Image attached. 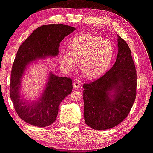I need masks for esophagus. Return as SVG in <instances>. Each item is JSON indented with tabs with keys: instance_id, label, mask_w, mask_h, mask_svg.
I'll list each match as a JSON object with an SVG mask.
<instances>
[{
	"instance_id": "esophagus-1",
	"label": "esophagus",
	"mask_w": 153,
	"mask_h": 153,
	"mask_svg": "<svg viewBox=\"0 0 153 153\" xmlns=\"http://www.w3.org/2000/svg\"><path fill=\"white\" fill-rule=\"evenodd\" d=\"M73 87L75 89H77L80 87V84L78 82H74L73 83Z\"/></svg>"
}]
</instances>
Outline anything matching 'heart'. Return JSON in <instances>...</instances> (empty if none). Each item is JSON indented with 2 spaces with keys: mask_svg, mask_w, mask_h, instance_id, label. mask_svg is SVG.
<instances>
[{
  "mask_svg": "<svg viewBox=\"0 0 153 153\" xmlns=\"http://www.w3.org/2000/svg\"><path fill=\"white\" fill-rule=\"evenodd\" d=\"M114 51V45L110 40L97 36H82L69 44V54L62 51L61 63L68 70H74L76 63H81L82 73L88 78H93L106 69L112 59Z\"/></svg>",
  "mask_w": 153,
  "mask_h": 153,
  "instance_id": "1",
  "label": "heart"
}]
</instances>
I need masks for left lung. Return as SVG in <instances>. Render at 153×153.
Here are the masks:
<instances>
[{"instance_id":"1","label":"left lung","mask_w":153,"mask_h":153,"mask_svg":"<svg viewBox=\"0 0 153 153\" xmlns=\"http://www.w3.org/2000/svg\"><path fill=\"white\" fill-rule=\"evenodd\" d=\"M116 62L95 81L84 84L85 124L94 130L112 128L128 115L137 95V71L131 51L117 35Z\"/></svg>"}]
</instances>
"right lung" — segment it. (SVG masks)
Wrapping results in <instances>:
<instances>
[{"mask_svg": "<svg viewBox=\"0 0 153 153\" xmlns=\"http://www.w3.org/2000/svg\"><path fill=\"white\" fill-rule=\"evenodd\" d=\"M76 29L63 24L45 25L38 27L21 44L14 61L10 75V96L16 113L22 120L33 126L45 127L54 123L59 105L73 89L72 79L49 74L48 82L39 98L34 102L21 98V80L30 62L59 54L60 43Z\"/></svg>", "mask_w": 153, "mask_h": 153, "instance_id": "1", "label": "right lung"}]
</instances>
